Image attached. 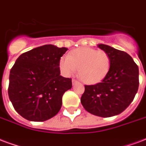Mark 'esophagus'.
Masks as SVG:
<instances>
[{
	"mask_svg": "<svg viewBox=\"0 0 146 146\" xmlns=\"http://www.w3.org/2000/svg\"><path fill=\"white\" fill-rule=\"evenodd\" d=\"M75 83H77V81H76L75 79H72V84H73V85H74Z\"/></svg>",
	"mask_w": 146,
	"mask_h": 146,
	"instance_id": "obj_1",
	"label": "esophagus"
}]
</instances>
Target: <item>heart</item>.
I'll return each mask as SVG.
<instances>
[{
  "mask_svg": "<svg viewBox=\"0 0 146 146\" xmlns=\"http://www.w3.org/2000/svg\"><path fill=\"white\" fill-rule=\"evenodd\" d=\"M64 74H74L78 69L80 79L88 85H95L107 76L111 67V58L106 51L89 48L75 49L60 61Z\"/></svg>",
  "mask_w": 146,
  "mask_h": 146,
  "instance_id": "heart-1",
  "label": "heart"
}]
</instances>
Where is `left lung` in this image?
Masks as SVG:
<instances>
[{"label": "left lung", "mask_w": 146, "mask_h": 146, "mask_svg": "<svg viewBox=\"0 0 146 146\" xmlns=\"http://www.w3.org/2000/svg\"><path fill=\"white\" fill-rule=\"evenodd\" d=\"M98 47L111 58V67L104 79L95 85H85L82 106L95 115L108 118L122 112L138 92L139 67L129 54L100 44Z\"/></svg>", "instance_id": "8db88e82"}]
</instances>
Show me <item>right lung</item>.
Listing matches in <instances>:
<instances>
[{
	"instance_id": "add662e5",
	"label": "right lung",
	"mask_w": 146,
	"mask_h": 146,
	"mask_svg": "<svg viewBox=\"0 0 146 146\" xmlns=\"http://www.w3.org/2000/svg\"><path fill=\"white\" fill-rule=\"evenodd\" d=\"M68 49L46 44L21 54L11 69L8 95L27 120L44 121L58 114L72 78L60 75V60Z\"/></svg>"
}]
</instances>
